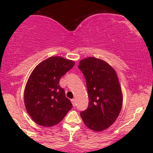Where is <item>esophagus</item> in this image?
<instances>
[{
    "label": "esophagus",
    "instance_id": "obj_1",
    "mask_svg": "<svg viewBox=\"0 0 153 153\" xmlns=\"http://www.w3.org/2000/svg\"><path fill=\"white\" fill-rule=\"evenodd\" d=\"M71 102H72V103H73V105L74 106H75V105H76V101H75V99H71Z\"/></svg>",
    "mask_w": 153,
    "mask_h": 153
}]
</instances>
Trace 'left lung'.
<instances>
[{
	"label": "left lung",
	"mask_w": 153,
	"mask_h": 153,
	"mask_svg": "<svg viewBox=\"0 0 153 153\" xmlns=\"http://www.w3.org/2000/svg\"><path fill=\"white\" fill-rule=\"evenodd\" d=\"M78 68L86 80L89 98L88 107L80 112V117L92 130H104L122 109V89L117 73L108 63L95 57L82 59Z\"/></svg>",
	"instance_id": "left-lung-1"
}]
</instances>
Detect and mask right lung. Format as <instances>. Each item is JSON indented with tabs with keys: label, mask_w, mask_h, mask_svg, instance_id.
Listing matches in <instances>:
<instances>
[{
	"label": "right lung",
	"mask_w": 153,
	"mask_h": 153,
	"mask_svg": "<svg viewBox=\"0 0 153 153\" xmlns=\"http://www.w3.org/2000/svg\"><path fill=\"white\" fill-rule=\"evenodd\" d=\"M74 65L72 60L51 57L31 73L24 91V103L28 114L39 125L48 127L58 124L73 108L59 80Z\"/></svg>",
	"instance_id": "obj_1"
}]
</instances>
